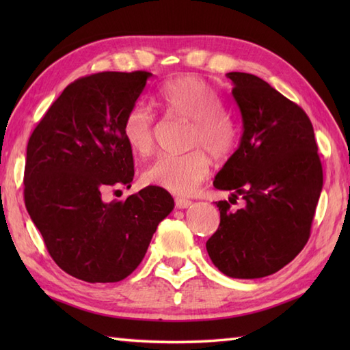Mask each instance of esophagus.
I'll list each match as a JSON object with an SVG mask.
<instances>
[{"label": "esophagus", "mask_w": 350, "mask_h": 350, "mask_svg": "<svg viewBox=\"0 0 350 350\" xmlns=\"http://www.w3.org/2000/svg\"><path fill=\"white\" fill-rule=\"evenodd\" d=\"M192 204L191 200L183 198V197H177L176 198V207L177 209H188V207Z\"/></svg>", "instance_id": "obj_1"}]
</instances>
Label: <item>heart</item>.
<instances>
[{
    "mask_svg": "<svg viewBox=\"0 0 350 350\" xmlns=\"http://www.w3.org/2000/svg\"><path fill=\"white\" fill-rule=\"evenodd\" d=\"M156 103L170 116L191 122L188 153L163 154L143 173L147 185H154L173 194L194 192L211 171V156L226 159L236 147L237 129L224 113V100L215 88L198 77H179L161 87ZM153 114L137 103L126 113L122 132L126 144L138 154L153 148Z\"/></svg>",
    "mask_w": 350,
    "mask_h": 350,
    "instance_id": "b5f03b06",
    "label": "heart"
}]
</instances>
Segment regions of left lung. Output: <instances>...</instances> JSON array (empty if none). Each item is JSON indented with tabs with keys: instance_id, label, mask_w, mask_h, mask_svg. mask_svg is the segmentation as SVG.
Segmentation results:
<instances>
[{
	"instance_id": "obj_1",
	"label": "left lung",
	"mask_w": 350,
	"mask_h": 350,
	"mask_svg": "<svg viewBox=\"0 0 350 350\" xmlns=\"http://www.w3.org/2000/svg\"><path fill=\"white\" fill-rule=\"evenodd\" d=\"M242 137L213 187L241 196L242 209L218 202L221 221L206 242L213 265L232 278H262L299 254L323 187L313 124L301 107L251 73L230 72Z\"/></svg>"
}]
</instances>
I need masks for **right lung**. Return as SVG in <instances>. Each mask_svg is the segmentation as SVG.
<instances>
[{"instance_id":"right-lung-1","label":"right lung","mask_w":350,"mask_h":350,"mask_svg":"<svg viewBox=\"0 0 350 350\" xmlns=\"http://www.w3.org/2000/svg\"><path fill=\"white\" fill-rule=\"evenodd\" d=\"M152 73L100 72L64 88L27 146L24 198L54 262L87 282H117L137 269L174 207L147 187L124 202L103 192L133 179L122 124Z\"/></svg>"}]
</instances>
